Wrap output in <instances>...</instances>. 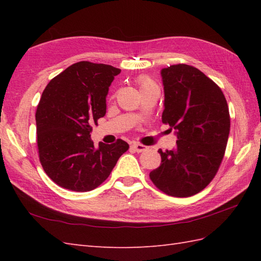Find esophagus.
I'll use <instances>...</instances> for the list:
<instances>
[{
  "mask_svg": "<svg viewBox=\"0 0 261 261\" xmlns=\"http://www.w3.org/2000/svg\"><path fill=\"white\" fill-rule=\"evenodd\" d=\"M131 147L135 149V151H137V152H142V151H145L146 149H147V147L146 146H143V145H141V143H137V142H134L131 145Z\"/></svg>",
  "mask_w": 261,
  "mask_h": 261,
  "instance_id": "obj_1",
  "label": "esophagus"
}]
</instances>
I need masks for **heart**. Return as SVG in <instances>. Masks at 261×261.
<instances>
[{"mask_svg": "<svg viewBox=\"0 0 261 261\" xmlns=\"http://www.w3.org/2000/svg\"><path fill=\"white\" fill-rule=\"evenodd\" d=\"M138 83H139V86H140V91H143V90H147V88H151V87H157L156 83H154L150 77L148 76H142L139 79V81H138Z\"/></svg>", "mask_w": 261, "mask_h": 261, "instance_id": "b5f03b06", "label": "heart"}]
</instances>
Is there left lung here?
Segmentation results:
<instances>
[{"label":"left lung","mask_w":261,"mask_h":261,"mask_svg":"<svg viewBox=\"0 0 261 261\" xmlns=\"http://www.w3.org/2000/svg\"><path fill=\"white\" fill-rule=\"evenodd\" d=\"M160 74L162 119L178 140L173 150L159 149L162 164L149 176L167 195L188 197L204 190L218 173L230 132L228 103L221 88L193 66L173 65Z\"/></svg>","instance_id":"8db88e82"}]
</instances>
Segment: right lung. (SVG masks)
I'll return each instance as SVG.
<instances>
[{
    "label": "right lung",
    "mask_w": 261,
    "mask_h": 261,
    "mask_svg": "<svg viewBox=\"0 0 261 261\" xmlns=\"http://www.w3.org/2000/svg\"><path fill=\"white\" fill-rule=\"evenodd\" d=\"M121 69L80 62L55 77L43 91L36 112L39 158L43 170L60 187L88 192L110 176L129 145L91 139L92 125L107 113V96Z\"/></svg>",
    "instance_id": "1"
}]
</instances>
